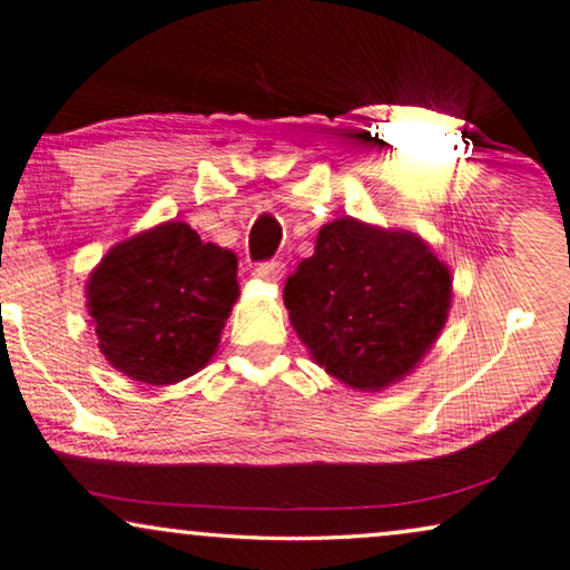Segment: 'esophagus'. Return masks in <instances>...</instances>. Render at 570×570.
<instances>
[{
	"label": "esophagus",
	"mask_w": 570,
	"mask_h": 570,
	"mask_svg": "<svg viewBox=\"0 0 570 570\" xmlns=\"http://www.w3.org/2000/svg\"><path fill=\"white\" fill-rule=\"evenodd\" d=\"M284 263L278 261H271V263H261L255 268L253 276L261 278V281H268V284H276V281H281V276H284Z\"/></svg>",
	"instance_id": "34e87169"
}]
</instances>
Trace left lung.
Instances as JSON below:
<instances>
[{
  "label": "left lung",
  "instance_id": "left-lung-1",
  "mask_svg": "<svg viewBox=\"0 0 570 570\" xmlns=\"http://www.w3.org/2000/svg\"><path fill=\"white\" fill-rule=\"evenodd\" d=\"M451 271L404 229L336 218L286 278L289 321L325 373L348 389L383 391L412 373L451 309Z\"/></svg>",
  "mask_w": 570,
  "mask_h": 570
}]
</instances>
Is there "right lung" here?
<instances>
[{
    "label": "right lung",
    "instance_id": "right-lung-1",
    "mask_svg": "<svg viewBox=\"0 0 570 570\" xmlns=\"http://www.w3.org/2000/svg\"><path fill=\"white\" fill-rule=\"evenodd\" d=\"M88 313L98 348L138 383L171 385L216 354L239 297L237 255L166 222L111 247L90 273Z\"/></svg>",
    "mask_w": 570,
    "mask_h": 570
}]
</instances>
